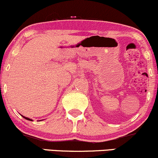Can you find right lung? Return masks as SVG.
<instances>
[{
    "label": "right lung",
    "instance_id": "add662e5",
    "mask_svg": "<svg viewBox=\"0 0 158 158\" xmlns=\"http://www.w3.org/2000/svg\"><path fill=\"white\" fill-rule=\"evenodd\" d=\"M22 117H23V118H25V119H26V120H28V121H33V120H32V119L29 118L25 117V116H23V115H22Z\"/></svg>",
    "mask_w": 158,
    "mask_h": 158
}]
</instances>
